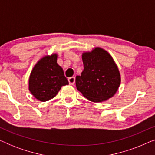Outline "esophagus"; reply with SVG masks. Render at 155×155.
I'll return each mask as SVG.
<instances>
[{"label": "esophagus", "instance_id": "obj_1", "mask_svg": "<svg viewBox=\"0 0 155 155\" xmlns=\"http://www.w3.org/2000/svg\"><path fill=\"white\" fill-rule=\"evenodd\" d=\"M75 82V77H71V78H68V82H69V84H71V85H73V84H74Z\"/></svg>", "mask_w": 155, "mask_h": 155}]
</instances>
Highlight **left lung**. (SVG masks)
I'll return each mask as SVG.
<instances>
[{
    "mask_svg": "<svg viewBox=\"0 0 155 155\" xmlns=\"http://www.w3.org/2000/svg\"><path fill=\"white\" fill-rule=\"evenodd\" d=\"M84 70L76 76L78 90L92 102H101L111 98L120 84V75L113 58L103 48L96 47L82 53Z\"/></svg>",
    "mask_w": 155,
    "mask_h": 155,
    "instance_id": "8db88e82",
    "label": "left lung"
}]
</instances>
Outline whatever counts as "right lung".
Wrapping results in <instances>:
<instances>
[{
	"label": "right lung",
	"instance_id": "obj_1",
	"mask_svg": "<svg viewBox=\"0 0 155 155\" xmlns=\"http://www.w3.org/2000/svg\"><path fill=\"white\" fill-rule=\"evenodd\" d=\"M56 54L42 57L34 66L29 78V90L36 99L46 101L68 84L63 68L57 63Z\"/></svg>",
	"mask_w": 155,
	"mask_h": 155
}]
</instances>
